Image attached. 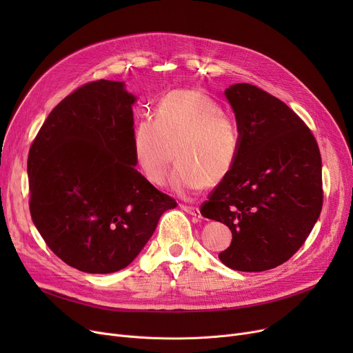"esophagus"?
<instances>
[{
	"label": "esophagus",
	"mask_w": 353,
	"mask_h": 353,
	"mask_svg": "<svg viewBox=\"0 0 353 353\" xmlns=\"http://www.w3.org/2000/svg\"><path fill=\"white\" fill-rule=\"evenodd\" d=\"M180 208H181L184 212H188L189 214H192V216H196V217H201V214H200V210H199V208H196V206H189V205H180Z\"/></svg>",
	"instance_id": "obj_1"
}]
</instances>
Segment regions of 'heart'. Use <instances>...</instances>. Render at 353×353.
I'll return each mask as SVG.
<instances>
[{"instance_id":"obj_1","label":"heart","mask_w":353,"mask_h":353,"mask_svg":"<svg viewBox=\"0 0 353 353\" xmlns=\"http://www.w3.org/2000/svg\"><path fill=\"white\" fill-rule=\"evenodd\" d=\"M242 148L236 119L205 92L176 90L164 96L154 119H143L133 133L137 169L153 184H164L174 161L173 189L194 196L208 183L223 180L234 167Z\"/></svg>"}]
</instances>
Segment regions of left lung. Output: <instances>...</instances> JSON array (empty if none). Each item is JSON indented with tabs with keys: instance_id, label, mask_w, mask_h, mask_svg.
<instances>
[{
	"instance_id": "1",
	"label": "left lung",
	"mask_w": 353,
	"mask_h": 353,
	"mask_svg": "<svg viewBox=\"0 0 353 353\" xmlns=\"http://www.w3.org/2000/svg\"><path fill=\"white\" fill-rule=\"evenodd\" d=\"M242 148L200 213L233 234L219 253L240 272H263L301 249L323 205L322 159L310 128L283 101L253 84L226 88Z\"/></svg>"
}]
</instances>
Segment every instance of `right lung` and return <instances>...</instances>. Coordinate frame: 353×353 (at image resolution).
I'll use <instances>...</instances> for the list:
<instances>
[{
    "instance_id": "right-lung-1",
    "label": "right lung",
    "mask_w": 353,
    "mask_h": 353,
    "mask_svg": "<svg viewBox=\"0 0 353 353\" xmlns=\"http://www.w3.org/2000/svg\"><path fill=\"white\" fill-rule=\"evenodd\" d=\"M134 100L123 83H87L52 108L30 147L31 219L81 272L124 269L177 206L136 170Z\"/></svg>"
}]
</instances>
